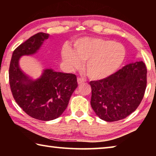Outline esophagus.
Instances as JSON below:
<instances>
[{
	"mask_svg": "<svg viewBox=\"0 0 156 156\" xmlns=\"http://www.w3.org/2000/svg\"><path fill=\"white\" fill-rule=\"evenodd\" d=\"M84 81H85V80H84L83 78H78V84H83Z\"/></svg>",
	"mask_w": 156,
	"mask_h": 156,
	"instance_id": "esophagus-1",
	"label": "esophagus"
}]
</instances>
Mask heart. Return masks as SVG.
<instances>
[{
  "instance_id": "obj_1",
  "label": "heart",
  "mask_w": 156,
  "mask_h": 156,
  "mask_svg": "<svg viewBox=\"0 0 156 156\" xmlns=\"http://www.w3.org/2000/svg\"><path fill=\"white\" fill-rule=\"evenodd\" d=\"M126 54L121 43L98 37H85L74 43V49L66 46L62 58L73 68L86 61L85 71L89 78L102 80L113 74L122 65Z\"/></svg>"
}]
</instances>
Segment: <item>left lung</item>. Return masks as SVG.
<instances>
[{
  "instance_id": "obj_1",
  "label": "left lung",
  "mask_w": 156,
  "mask_h": 156,
  "mask_svg": "<svg viewBox=\"0 0 156 156\" xmlns=\"http://www.w3.org/2000/svg\"><path fill=\"white\" fill-rule=\"evenodd\" d=\"M147 67L142 61L128 64L102 80L91 81V105L107 122L124 119L135 111L147 86Z\"/></svg>"
}]
</instances>
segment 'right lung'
I'll use <instances>...</instances> for the list:
<instances>
[{
    "mask_svg": "<svg viewBox=\"0 0 156 156\" xmlns=\"http://www.w3.org/2000/svg\"><path fill=\"white\" fill-rule=\"evenodd\" d=\"M49 37L48 34L39 32L20 44L13 52L9 69L10 88L16 102L27 114L43 121L61 115L78 87L73 73L45 69L40 77L34 80L20 69V58L36 54Z\"/></svg>",
    "mask_w": 156,
    "mask_h": 156,
    "instance_id": "obj_1",
    "label": "right lung"
}]
</instances>
